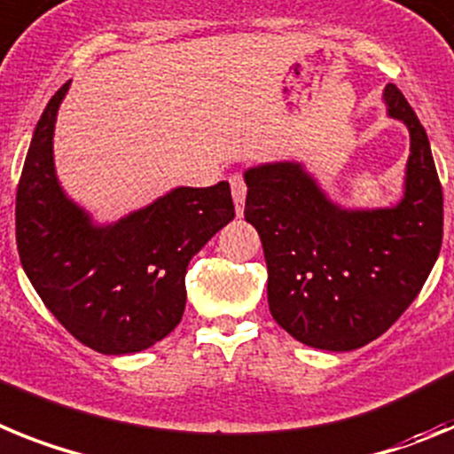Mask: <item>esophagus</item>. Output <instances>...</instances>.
<instances>
[{
	"instance_id": "obj_1",
	"label": "esophagus",
	"mask_w": 454,
	"mask_h": 454,
	"mask_svg": "<svg viewBox=\"0 0 454 454\" xmlns=\"http://www.w3.org/2000/svg\"><path fill=\"white\" fill-rule=\"evenodd\" d=\"M231 192H232V200H235V212H238V216H242L244 215V199H247V184H244V180L239 173L231 176Z\"/></svg>"
}]
</instances>
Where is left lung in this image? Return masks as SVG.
Masks as SVG:
<instances>
[{
	"label": "left lung",
	"mask_w": 454,
	"mask_h": 454,
	"mask_svg": "<svg viewBox=\"0 0 454 454\" xmlns=\"http://www.w3.org/2000/svg\"><path fill=\"white\" fill-rule=\"evenodd\" d=\"M388 116L409 129L404 192L391 207H345L301 161L244 171V219L258 231L271 317L303 345L352 352L418 297L443 239V192L425 128L395 84Z\"/></svg>",
	"instance_id": "left-lung-1"
}]
</instances>
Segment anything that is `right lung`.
<instances>
[{"label": "right lung", "instance_id": "add662e5", "mask_svg": "<svg viewBox=\"0 0 454 454\" xmlns=\"http://www.w3.org/2000/svg\"><path fill=\"white\" fill-rule=\"evenodd\" d=\"M68 84L47 102L15 199L20 262L50 313L82 345L132 354L183 320L189 260L235 216L231 184L176 187L112 223H96L54 168V123Z\"/></svg>", "mask_w": 454, "mask_h": 454}]
</instances>
